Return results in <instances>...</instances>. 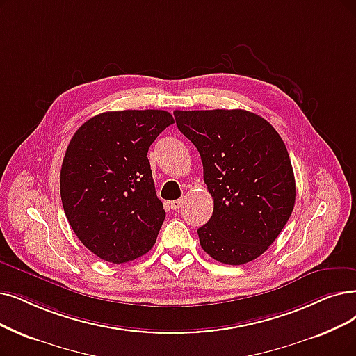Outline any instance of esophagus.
<instances>
[{"label":"esophagus","mask_w":356,"mask_h":356,"mask_svg":"<svg viewBox=\"0 0 356 356\" xmlns=\"http://www.w3.org/2000/svg\"><path fill=\"white\" fill-rule=\"evenodd\" d=\"M182 200H181V198H179V200H174V202H170L169 203V207L170 209H172V210H178V209H181L182 207Z\"/></svg>","instance_id":"obj_1"}]
</instances>
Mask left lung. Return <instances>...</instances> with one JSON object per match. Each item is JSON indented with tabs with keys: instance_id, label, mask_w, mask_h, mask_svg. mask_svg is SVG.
I'll return each mask as SVG.
<instances>
[{
	"instance_id": "1",
	"label": "left lung",
	"mask_w": 356,
	"mask_h": 356,
	"mask_svg": "<svg viewBox=\"0 0 356 356\" xmlns=\"http://www.w3.org/2000/svg\"><path fill=\"white\" fill-rule=\"evenodd\" d=\"M178 130L197 147L213 215L198 227L202 248L225 264L252 261L275 243L295 204L285 143L244 109L175 111Z\"/></svg>"
}]
</instances>
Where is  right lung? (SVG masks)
<instances>
[{"label": "right lung", "instance_id": "obj_1", "mask_svg": "<svg viewBox=\"0 0 356 356\" xmlns=\"http://www.w3.org/2000/svg\"><path fill=\"white\" fill-rule=\"evenodd\" d=\"M174 118L159 109L104 112L71 138L60 177L70 226L99 259L121 264L152 250L165 220L147 152Z\"/></svg>", "mask_w": 356, "mask_h": 356}]
</instances>
